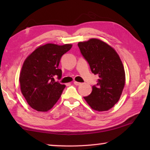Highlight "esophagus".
I'll list each match as a JSON object with an SVG mask.
<instances>
[{
	"label": "esophagus",
	"instance_id": "1",
	"mask_svg": "<svg viewBox=\"0 0 150 150\" xmlns=\"http://www.w3.org/2000/svg\"><path fill=\"white\" fill-rule=\"evenodd\" d=\"M74 84L75 85H81V83H79V82H77V81H74Z\"/></svg>",
	"mask_w": 150,
	"mask_h": 150
}]
</instances>
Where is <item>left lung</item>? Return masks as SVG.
I'll list each match as a JSON object with an SVG mask.
<instances>
[{"label": "left lung", "instance_id": "1", "mask_svg": "<svg viewBox=\"0 0 150 150\" xmlns=\"http://www.w3.org/2000/svg\"><path fill=\"white\" fill-rule=\"evenodd\" d=\"M78 46L92 73L99 77L97 85L92 87L91 93L84 99L95 110L110 109L120 100L126 82L120 56L113 48L99 39L80 42Z\"/></svg>", "mask_w": 150, "mask_h": 150}]
</instances>
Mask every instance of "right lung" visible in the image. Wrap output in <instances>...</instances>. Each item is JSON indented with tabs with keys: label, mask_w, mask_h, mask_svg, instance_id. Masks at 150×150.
Masks as SVG:
<instances>
[{
	"label": "right lung",
	"mask_w": 150,
	"mask_h": 150,
	"mask_svg": "<svg viewBox=\"0 0 150 150\" xmlns=\"http://www.w3.org/2000/svg\"><path fill=\"white\" fill-rule=\"evenodd\" d=\"M72 45L62 46L46 44L38 46L26 57L20 74V90L30 107L38 111L46 112L57 103L65 87L54 81L61 79L59 69L63 54Z\"/></svg>",
	"instance_id": "obj_1"
}]
</instances>
